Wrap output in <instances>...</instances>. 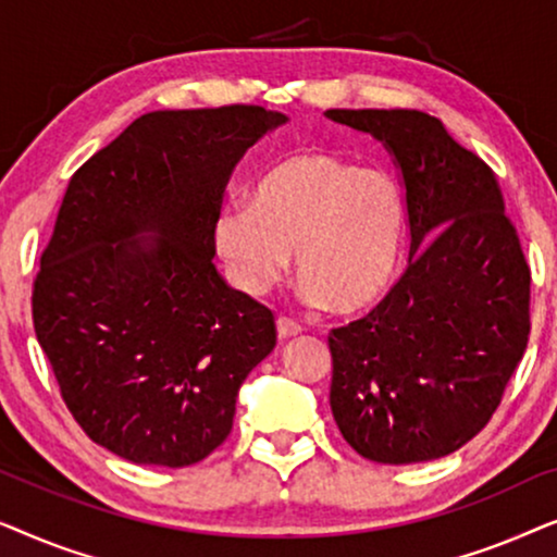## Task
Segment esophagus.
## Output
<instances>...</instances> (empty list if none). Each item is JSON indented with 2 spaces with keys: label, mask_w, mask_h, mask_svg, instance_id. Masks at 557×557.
Returning <instances> with one entry per match:
<instances>
[{
  "label": "esophagus",
  "mask_w": 557,
  "mask_h": 557,
  "mask_svg": "<svg viewBox=\"0 0 557 557\" xmlns=\"http://www.w3.org/2000/svg\"><path fill=\"white\" fill-rule=\"evenodd\" d=\"M276 332H278V337L281 339H286V337H296V334L301 332V326L294 322V319H288V317H278L276 319Z\"/></svg>",
  "instance_id": "obj_1"
}]
</instances>
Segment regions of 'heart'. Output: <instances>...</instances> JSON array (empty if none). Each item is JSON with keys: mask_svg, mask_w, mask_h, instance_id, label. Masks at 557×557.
<instances>
[{"mask_svg": "<svg viewBox=\"0 0 557 557\" xmlns=\"http://www.w3.org/2000/svg\"><path fill=\"white\" fill-rule=\"evenodd\" d=\"M406 240V200L391 174L317 149L273 162L248 208L218 220L220 256L240 286L263 288L296 253V278L332 311H355L391 284Z\"/></svg>", "mask_w": 557, "mask_h": 557, "instance_id": "heart-1", "label": "heart"}]
</instances>
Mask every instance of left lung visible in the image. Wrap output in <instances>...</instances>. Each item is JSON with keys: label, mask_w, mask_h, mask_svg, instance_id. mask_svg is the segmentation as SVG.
Here are the masks:
<instances>
[{"label": "left lung", "mask_w": 557, "mask_h": 557, "mask_svg": "<svg viewBox=\"0 0 557 557\" xmlns=\"http://www.w3.org/2000/svg\"><path fill=\"white\" fill-rule=\"evenodd\" d=\"M372 134L406 189L408 269L370 314L330 334V406L377 463L454 454L490 423L530 337V265L497 177L436 116L330 109Z\"/></svg>", "instance_id": "8db88e82"}]
</instances>
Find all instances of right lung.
<instances>
[{"label": "right lung", "mask_w": 557, "mask_h": 557, "mask_svg": "<svg viewBox=\"0 0 557 557\" xmlns=\"http://www.w3.org/2000/svg\"><path fill=\"white\" fill-rule=\"evenodd\" d=\"M263 106L151 111L73 174L40 258L33 322L67 410L134 463L189 467L233 429L271 309L215 269L235 164L286 124Z\"/></svg>", "instance_id": "add662e5"}]
</instances>
